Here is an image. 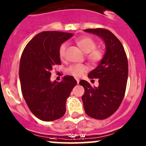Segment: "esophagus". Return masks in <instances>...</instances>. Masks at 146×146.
Returning a JSON list of instances; mask_svg holds the SVG:
<instances>
[{"label": "esophagus", "mask_w": 146, "mask_h": 146, "mask_svg": "<svg viewBox=\"0 0 146 146\" xmlns=\"http://www.w3.org/2000/svg\"><path fill=\"white\" fill-rule=\"evenodd\" d=\"M76 81H77V84H79V79H78V78H76Z\"/></svg>", "instance_id": "34e87169"}]
</instances>
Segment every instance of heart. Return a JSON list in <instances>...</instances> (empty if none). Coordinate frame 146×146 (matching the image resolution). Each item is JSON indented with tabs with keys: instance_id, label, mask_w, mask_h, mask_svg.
Returning <instances> with one entry per match:
<instances>
[{
	"instance_id": "1",
	"label": "heart",
	"mask_w": 146,
	"mask_h": 146,
	"mask_svg": "<svg viewBox=\"0 0 146 146\" xmlns=\"http://www.w3.org/2000/svg\"><path fill=\"white\" fill-rule=\"evenodd\" d=\"M76 43L81 51L86 54V58L92 64H97L102 60L104 51L102 49L96 48L97 43L93 39L89 37H83L78 38ZM66 44H62L59 48V56L61 58L65 56ZM87 70V67L84 64H75L71 65L67 72L74 76H81Z\"/></svg>"
}]
</instances>
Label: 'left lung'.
Segmentation results:
<instances>
[{"label": "left lung", "mask_w": 146, "mask_h": 146, "mask_svg": "<svg viewBox=\"0 0 146 146\" xmlns=\"http://www.w3.org/2000/svg\"><path fill=\"white\" fill-rule=\"evenodd\" d=\"M103 40L106 52L98 67L88 74L89 79H98V87H92L85 80L79 84L84 88L82 100L86 113L103 120L117 111L123 101L128 76V61L120 40L110 31L104 29H86Z\"/></svg>", "instance_id": "1"}]
</instances>
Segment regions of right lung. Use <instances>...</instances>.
<instances>
[{
	"label": "right lung",
	"instance_id": "add662e5",
	"mask_svg": "<svg viewBox=\"0 0 146 146\" xmlns=\"http://www.w3.org/2000/svg\"><path fill=\"white\" fill-rule=\"evenodd\" d=\"M72 33L44 31L26 46L19 65V79L23 98L31 112L43 121L63 116L65 103L77 82L72 76L51 82L53 67L61 63L59 48Z\"/></svg>",
	"mask_w": 146,
	"mask_h": 146
}]
</instances>
